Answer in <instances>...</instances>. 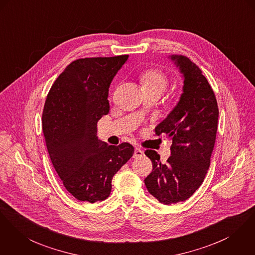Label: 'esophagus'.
I'll return each instance as SVG.
<instances>
[{"instance_id":"obj_1","label":"esophagus","mask_w":255,"mask_h":255,"mask_svg":"<svg viewBox=\"0 0 255 255\" xmlns=\"http://www.w3.org/2000/svg\"><path fill=\"white\" fill-rule=\"evenodd\" d=\"M143 155V151L139 148L136 147L135 148V152H134V158H137V157H141Z\"/></svg>"}]
</instances>
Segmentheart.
Returning <instances> with one entry per match:
<instances>
[{
  "label": "heart",
  "mask_w": 255,
  "mask_h": 255,
  "mask_svg": "<svg viewBox=\"0 0 255 255\" xmlns=\"http://www.w3.org/2000/svg\"><path fill=\"white\" fill-rule=\"evenodd\" d=\"M139 81L142 89L159 88L164 91L168 85L167 76L155 68H148L139 74Z\"/></svg>",
  "instance_id": "b5f03b06"
}]
</instances>
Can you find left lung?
Instances as JSON below:
<instances>
[{
    "instance_id": "left-lung-1",
    "label": "left lung",
    "mask_w": 255,
    "mask_h": 255,
    "mask_svg": "<svg viewBox=\"0 0 255 255\" xmlns=\"http://www.w3.org/2000/svg\"><path fill=\"white\" fill-rule=\"evenodd\" d=\"M171 58L183 75V93L176 108L155 128V135H166L173 140L172 155L161 163L155 150L144 151L153 166L144 184L164 205L187 200L204 181L215 147L218 120L215 92L200 68L182 55Z\"/></svg>"
}]
</instances>
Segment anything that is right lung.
<instances>
[{
	"instance_id": "add662e5",
	"label": "right lung",
	"mask_w": 255,
	"mask_h": 255,
	"mask_svg": "<svg viewBox=\"0 0 255 255\" xmlns=\"http://www.w3.org/2000/svg\"><path fill=\"white\" fill-rule=\"evenodd\" d=\"M129 55L73 61L52 84L42 112V131L52 165L79 201H104L112 179L133 156L128 142L108 145L97 123L109 114V87Z\"/></svg>"
}]
</instances>
